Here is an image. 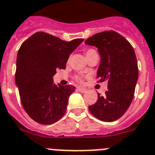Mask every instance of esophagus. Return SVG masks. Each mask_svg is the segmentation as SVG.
<instances>
[{
  "label": "esophagus",
  "instance_id": "34e87169",
  "mask_svg": "<svg viewBox=\"0 0 155 155\" xmlns=\"http://www.w3.org/2000/svg\"><path fill=\"white\" fill-rule=\"evenodd\" d=\"M77 90H78V91L80 93H85L86 91H87V90L84 88H83V87H78Z\"/></svg>",
  "mask_w": 155,
  "mask_h": 155
}]
</instances>
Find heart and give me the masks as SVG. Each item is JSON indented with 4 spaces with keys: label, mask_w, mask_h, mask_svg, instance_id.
<instances>
[{
    "label": "heart",
    "mask_w": 155,
    "mask_h": 155,
    "mask_svg": "<svg viewBox=\"0 0 155 155\" xmlns=\"http://www.w3.org/2000/svg\"><path fill=\"white\" fill-rule=\"evenodd\" d=\"M95 53H97L95 50L88 49V50H87V51H86V55H87V57H88V56H90V55L93 54H95ZM76 80H78V81H82V79L80 77H76Z\"/></svg>",
    "instance_id": "b5f03b06"
}]
</instances>
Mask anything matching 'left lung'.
I'll use <instances>...</instances> for the list:
<instances>
[{
    "label": "left lung",
    "mask_w": 155,
    "mask_h": 155,
    "mask_svg": "<svg viewBox=\"0 0 155 155\" xmlns=\"http://www.w3.org/2000/svg\"><path fill=\"white\" fill-rule=\"evenodd\" d=\"M85 44L96 47L101 62L97 72L100 82L107 81L105 96L98 94L96 103L89 107L91 113L104 122H113L130 107L138 79L137 60L134 48L115 31H104L87 39Z\"/></svg>",
    "instance_id": "left-lung-1"
}]
</instances>
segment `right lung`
Masks as SVG:
<instances>
[{"instance_id": "add662e5", "label": "right lung", "mask_w": 155, "mask_h": 155, "mask_svg": "<svg viewBox=\"0 0 155 155\" xmlns=\"http://www.w3.org/2000/svg\"><path fill=\"white\" fill-rule=\"evenodd\" d=\"M83 39L70 42L44 32L25 40L17 54L15 85L24 109L38 123L50 125L64 115L76 87L54 83L58 69H64L70 54Z\"/></svg>"}]
</instances>
